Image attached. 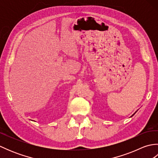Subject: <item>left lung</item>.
<instances>
[{
	"instance_id": "8db88e82",
	"label": "left lung",
	"mask_w": 158,
	"mask_h": 158,
	"mask_svg": "<svg viewBox=\"0 0 158 158\" xmlns=\"http://www.w3.org/2000/svg\"><path fill=\"white\" fill-rule=\"evenodd\" d=\"M135 113H136V112H135ZM135 113H134V114H133V115H132V116H133V115H135Z\"/></svg>"
}]
</instances>
